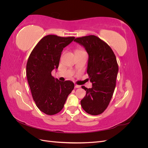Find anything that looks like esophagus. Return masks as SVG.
<instances>
[{"label": "esophagus", "mask_w": 148, "mask_h": 148, "mask_svg": "<svg viewBox=\"0 0 148 148\" xmlns=\"http://www.w3.org/2000/svg\"><path fill=\"white\" fill-rule=\"evenodd\" d=\"M75 88H80V86H79V85L75 84Z\"/></svg>", "instance_id": "34e87169"}]
</instances>
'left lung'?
Masks as SVG:
<instances>
[{"label": "left lung", "mask_w": 148, "mask_h": 148, "mask_svg": "<svg viewBox=\"0 0 148 148\" xmlns=\"http://www.w3.org/2000/svg\"><path fill=\"white\" fill-rule=\"evenodd\" d=\"M74 41L83 46L88 53L87 73L92 83L91 88L82 86L86 92L81 101L88 114H102L109 106L116 86L119 66L110 47L94 35L76 38Z\"/></svg>", "instance_id": "1"}]
</instances>
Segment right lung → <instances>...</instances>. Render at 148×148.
Listing matches in <instances>:
<instances>
[{
	"mask_svg": "<svg viewBox=\"0 0 148 148\" xmlns=\"http://www.w3.org/2000/svg\"><path fill=\"white\" fill-rule=\"evenodd\" d=\"M74 39L46 36L40 40L28 58L26 77L33 100L38 108L47 115L59 113L74 88L72 82H60L51 75L53 69H58L64 48Z\"/></svg>",
	"mask_w": 148,
	"mask_h": 148,
	"instance_id": "add662e5",
	"label": "right lung"
}]
</instances>
